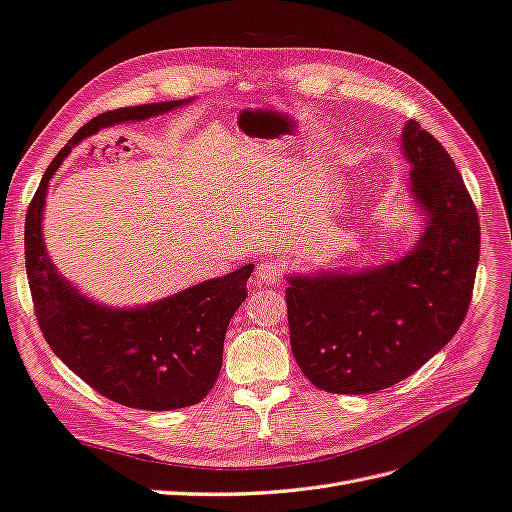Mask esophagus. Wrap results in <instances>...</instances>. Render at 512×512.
<instances>
[{"mask_svg": "<svg viewBox=\"0 0 512 512\" xmlns=\"http://www.w3.org/2000/svg\"><path fill=\"white\" fill-rule=\"evenodd\" d=\"M255 279L261 285H276L283 279V268L279 264H274V261H261L255 270Z\"/></svg>", "mask_w": 512, "mask_h": 512, "instance_id": "obj_1", "label": "esophagus"}]
</instances>
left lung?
Returning <instances> with one entry per match:
<instances>
[{
  "label": "left lung",
  "instance_id": "8db88e82",
  "mask_svg": "<svg viewBox=\"0 0 512 512\" xmlns=\"http://www.w3.org/2000/svg\"><path fill=\"white\" fill-rule=\"evenodd\" d=\"M401 148L425 218L412 251L379 268L287 279L291 352L319 390L371 394L410 377L455 337L470 306L480 253L474 201L416 120Z\"/></svg>",
  "mask_w": 512,
  "mask_h": 512
}]
</instances>
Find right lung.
Returning a JSON list of instances; mask_svg holds the SVG:
<instances>
[{
	"instance_id": "add662e5",
	"label": "right lung",
	"mask_w": 512,
	"mask_h": 512,
	"mask_svg": "<svg viewBox=\"0 0 512 512\" xmlns=\"http://www.w3.org/2000/svg\"><path fill=\"white\" fill-rule=\"evenodd\" d=\"M191 100L115 109L81 126L42 175L25 216V270L49 347L102 397L135 410L167 412L206 399L223 367L227 326L246 300L255 266L246 264L152 304L113 309L83 296L57 272L42 240V212L49 180L77 143L100 128L148 120Z\"/></svg>"
}]
</instances>
